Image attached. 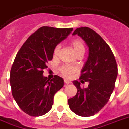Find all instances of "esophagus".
<instances>
[{
  "label": "esophagus",
  "mask_w": 129,
  "mask_h": 129,
  "mask_svg": "<svg viewBox=\"0 0 129 129\" xmlns=\"http://www.w3.org/2000/svg\"><path fill=\"white\" fill-rule=\"evenodd\" d=\"M64 83L65 84H66V85L70 83V82L69 81H68V80H64Z\"/></svg>",
  "instance_id": "1"
}]
</instances>
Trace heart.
<instances>
[{
    "label": "heart",
    "instance_id": "b5f03b06",
    "mask_svg": "<svg viewBox=\"0 0 129 129\" xmlns=\"http://www.w3.org/2000/svg\"><path fill=\"white\" fill-rule=\"evenodd\" d=\"M70 45L72 49L74 50V52L76 53V55L79 54L80 52H85V45L81 39L80 38H75L72 42H70ZM60 50V46H56L53 50V55L54 57H57V55H59V52ZM60 71L61 72V74L66 77H71L73 74L78 71V68L73 66L70 65H65L63 66H62L60 68Z\"/></svg>",
    "mask_w": 129,
    "mask_h": 129
}]
</instances>
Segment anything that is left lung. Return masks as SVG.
<instances>
[{"instance_id": "8db88e82", "label": "left lung", "mask_w": 129, "mask_h": 129, "mask_svg": "<svg viewBox=\"0 0 129 129\" xmlns=\"http://www.w3.org/2000/svg\"><path fill=\"white\" fill-rule=\"evenodd\" d=\"M72 35L80 36L88 46V58L79 79L82 83L88 82L89 85L87 88H81L80 82L73 81L77 93L68 99V105L77 115L89 117L98 113L108 102L115 87L118 66L110 47L94 30L81 27Z\"/></svg>"}]
</instances>
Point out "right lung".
Returning <instances> with one entry per match:
<instances>
[{
	"label": "right lung",
	"instance_id": "obj_1",
	"mask_svg": "<svg viewBox=\"0 0 129 129\" xmlns=\"http://www.w3.org/2000/svg\"><path fill=\"white\" fill-rule=\"evenodd\" d=\"M72 28L42 26L26 40L16 55L10 72L12 95L24 112L41 116L52 108L55 94L63 87L57 75L51 80L43 76V70L52 59L56 46L67 38Z\"/></svg>",
	"mask_w": 129,
	"mask_h": 129
}]
</instances>
